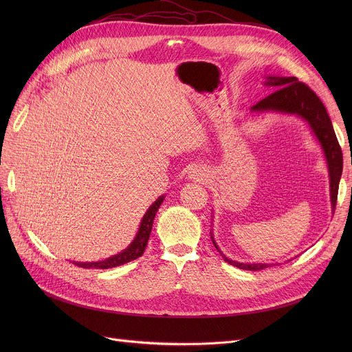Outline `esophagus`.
I'll return each instance as SVG.
<instances>
[{
  "instance_id": "esophagus-1",
  "label": "esophagus",
  "mask_w": 352,
  "mask_h": 352,
  "mask_svg": "<svg viewBox=\"0 0 352 352\" xmlns=\"http://www.w3.org/2000/svg\"><path fill=\"white\" fill-rule=\"evenodd\" d=\"M207 177V174L202 171V170H199V168H192L190 173H188V178L190 179H194V181H202Z\"/></svg>"
}]
</instances>
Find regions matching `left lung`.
Masks as SVG:
<instances>
[{
	"instance_id": "left-lung-1",
	"label": "left lung",
	"mask_w": 352,
	"mask_h": 352,
	"mask_svg": "<svg viewBox=\"0 0 352 352\" xmlns=\"http://www.w3.org/2000/svg\"><path fill=\"white\" fill-rule=\"evenodd\" d=\"M265 87H272L276 91L272 92L271 96L265 97L260 102H256L251 107L250 114L252 116H261V114H285V116H295L304 120L311 133L316 137L317 142L321 145V150L324 153V158L328 168L329 177V198H331V211L334 214L337 206V195H338V186L342 174V151L340 148L338 140L336 137L334 128L329 120V116L321 100L317 97L316 92L309 89L305 84L300 82L298 78L295 77H278V76H268L264 81ZM214 217V215H212ZM212 224V223H211ZM211 239L214 247L218 250L224 261L247 271H260L268 268L274 264L268 263H243L235 261L228 258L215 243V238L211 230Z\"/></svg>"
}]
</instances>
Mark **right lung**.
I'll list each match as a JSON object with an SVG mask.
<instances>
[{"label":"right lung","mask_w":352,"mask_h":352,"mask_svg":"<svg viewBox=\"0 0 352 352\" xmlns=\"http://www.w3.org/2000/svg\"><path fill=\"white\" fill-rule=\"evenodd\" d=\"M164 199H165V195L158 197L150 206V208L145 211V214L141 219V223H140L137 235L134 236L131 244H129L125 250H122L121 252H118L113 256L105 258V260H102V261H96V263L94 261H92V263H80V261L76 263V261H72V263L78 265V267H81V268L107 270V268L120 267V265H124L129 261L137 260V258H140L145 251V247L148 244V239H150V234H151V230H153V223H154L155 214H157L158 208L161 207Z\"/></svg>","instance_id":"add662e5"}]
</instances>
